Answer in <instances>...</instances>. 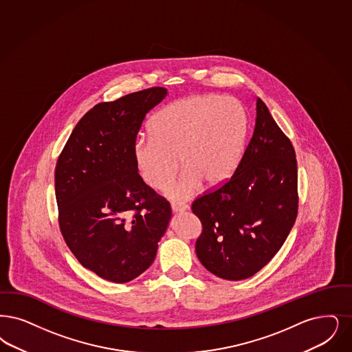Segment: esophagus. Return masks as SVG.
I'll use <instances>...</instances> for the list:
<instances>
[{
	"label": "esophagus",
	"instance_id": "1",
	"mask_svg": "<svg viewBox=\"0 0 352 352\" xmlns=\"http://www.w3.org/2000/svg\"><path fill=\"white\" fill-rule=\"evenodd\" d=\"M187 206L186 204H182V203H174V204H171V210L174 213H181V212L187 211Z\"/></svg>",
	"mask_w": 352,
	"mask_h": 352
}]
</instances>
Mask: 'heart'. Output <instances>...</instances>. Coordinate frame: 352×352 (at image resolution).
Masks as SVG:
<instances>
[{"label": "heart", "instance_id": "1", "mask_svg": "<svg viewBox=\"0 0 352 352\" xmlns=\"http://www.w3.org/2000/svg\"><path fill=\"white\" fill-rule=\"evenodd\" d=\"M149 129L133 144V160L141 179L164 188L179 169L184 170L168 188V197H194L203 183L216 188L236 173L246 146L249 119L237 99L216 94L178 99L155 113Z\"/></svg>", "mask_w": 352, "mask_h": 352}]
</instances>
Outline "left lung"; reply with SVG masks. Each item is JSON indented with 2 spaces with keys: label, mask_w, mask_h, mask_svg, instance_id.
<instances>
[{
  "label": "left lung",
  "mask_w": 352,
  "mask_h": 352,
  "mask_svg": "<svg viewBox=\"0 0 352 352\" xmlns=\"http://www.w3.org/2000/svg\"><path fill=\"white\" fill-rule=\"evenodd\" d=\"M297 203L295 149L258 98L253 136L236 173L192 203L203 226L197 241L200 263L226 280L253 276L280 250Z\"/></svg>",
  "instance_id": "1"
}]
</instances>
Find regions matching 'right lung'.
<instances>
[{
    "label": "right lung",
    "mask_w": 352,
    "mask_h": 352,
    "mask_svg": "<svg viewBox=\"0 0 352 352\" xmlns=\"http://www.w3.org/2000/svg\"><path fill=\"white\" fill-rule=\"evenodd\" d=\"M166 96L151 87L94 106L57 160L60 230L78 262L104 280L141 275L169 226L170 204L141 179L132 152L145 115Z\"/></svg>",
    "instance_id": "right-lung-1"
}]
</instances>
